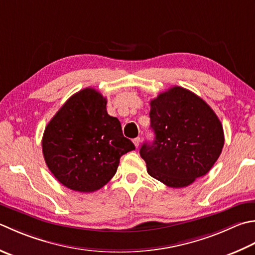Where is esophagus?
<instances>
[{
  "instance_id": "obj_1",
  "label": "esophagus",
  "mask_w": 255,
  "mask_h": 255,
  "mask_svg": "<svg viewBox=\"0 0 255 255\" xmlns=\"http://www.w3.org/2000/svg\"><path fill=\"white\" fill-rule=\"evenodd\" d=\"M132 141H133V144H134V146L138 147V146H139V143H140V141H141V139H140V137H137V138H134Z\"/></svg>"
}]
</instances>
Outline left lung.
<instances>
[{
  "mask_svg": "<svg viewBox=\"0 0 255 255\" xmlns=\"http://www.w3.org/2000/svg\"><path fill=\"white\" fill-rule=\"evenodd\" d=\"M156 137L143 143L147 171L171 188H183L207 174L221 154L224 133L212 108L188 89L174 86L150 102Z\"/></svg>",
  "mask_w": 255,
  "mask_h": 255,
  "instance_id": "left-lung-1",
  "label": "left lung"
}]
</instances>
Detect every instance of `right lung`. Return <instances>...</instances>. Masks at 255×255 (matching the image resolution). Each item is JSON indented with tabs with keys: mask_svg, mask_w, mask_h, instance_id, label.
Segmentation results:
<instances>
[{
	"mask_svg": "<svg viewBox=\"0 0 255 255\" xmlns=\"http://www.w3.org/2000/svg\"><path fill=\"white\" fill-rule=\"evenodd\" d=\"M107 101L94 88L67 99L47 124L42 139L45 162L63 186L79 192L104 187L123 154L134 150L121 122L109 116Z\"/></svg>",
	"mask_w": 255,
	"mask_h": 255,
	"instance_id": "add662e5",
	"label": "right lung"
}]
</instances>
